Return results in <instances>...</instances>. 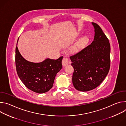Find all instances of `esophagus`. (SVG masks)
I'll return each mask as SVG.
<instances>
[{
	"label": "esophagus",
	"instance_id": "esophagus-1",
	"mask_svg": "<svg viewBox=\"0 0 126 126\" xmlns=\"http://www.w3.org/2000/svg\"><path fill=\"white\" fill-rule=\"evenodd\" d=\"M62 65L63 66H66L69 63V59L67 57H64L62 60Z\"/></svg>",
	"mask_w": 126,
	"mask_h": 126
}]
</instances>
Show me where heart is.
I'll return each mask as SVG.
<instances>
[{
    "instance_id": "obj_1",
    "label": "heart",
    "mask_w": 126,
    "mask_h": 126,
    "mask_svg": "<svg viewBox=\"0 0 126 126\" xmlns=\"http://www.w3.org/2000/svg\"><path fill=\"white\" fill-rule=\"evenodd\" d=\"M87 38L86 37H84L81 38L71 48V51L72 52H76L80 49L82 48L85 45L87 42Z\"/></svg>"
}]
</instances>
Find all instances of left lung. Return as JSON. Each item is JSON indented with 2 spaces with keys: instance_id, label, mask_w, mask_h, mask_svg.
Segmentation results:
<instances>
[{
  "instance_id": "8db88e82",
  "label": "left lung",
  "mask_w": 126,
  "mask_h": 126,
  "mask_svg": "<svg viewBox=\"0 0 126 126\" xmlns=\"http://www.w3.org/2000/svg\"><path fill=\"white\" fill-rule=\"evenodd\" d=\"M95 36L90 45L70 57L74 68L72 82L78 91L86 92L97 87L110 67V44L101 27L92 22Z\"/></svg>"
}]
</instances>
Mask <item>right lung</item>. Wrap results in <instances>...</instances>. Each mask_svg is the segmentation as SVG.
Segmentation results:
<instances>
[{
  "instance_id": "obj_1",
  "label": "right lung",
  "mask_w": 126,
  "mask_h": 126,
  "mask_svg": "<svg viewBox=\"0 0 126 126\" xmlns=\"http://www.w3.org/2000/svg\"><path fill=\"white\" fill-rule=\"evenodd\" d=\"M63 58L61 56L56 60L47 58L40 63L29 62L22 56L16 46L15 64L18 76L30 90L44 93L53 87L56 74L62 68Z\"/></svg>"
}]
</instances>
